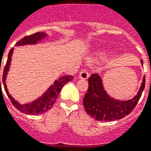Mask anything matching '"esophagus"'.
I'll return each mask as SVG.
<instances>
[{"label": "esophagus", "mask_w": 151, "mask_h": 151, "mask_svg": "<svg viewBox=\"0 0 151 151\" xmlns=\"http://www.w3.org/2000/svg\"><path fill=\"white\" fill-rule=\"evenodd\" d=\"M89 78V73L86 69H83L79 73V78L81 79H87Z\"/></svg>", "instance_id": "1"}]
</instances>
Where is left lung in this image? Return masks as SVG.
I'll list each match as a JSON object with an SVG mask.
<instances>
[{"label": "left lung", "mask_w": 151, "mask_h": 151, "mask_svg": "<svg viewBox=\"0 0 151 151\" xmlns=\"http://www.w3.org/2000/svg\"><path fill=\"white\" fill-rule=\"evenodd\" d=\"M143 66V60H140ZM88 89L83 103L88 115L99 121H112L128 115L140 100L145 87V76L137 95L132 99L119 101L111 97L104 90L98 73H93L88 79Z\"/></svg>", "instance_id": "8db88e82"}]
</instances>
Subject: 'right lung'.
Instances as JSON below:
<instances>
[{
  "mask_svg": "<svg viewBox=\"0 0 151 151\" xmlns=\"http://www.w3.org/2000/svg\"><path fill=\"white\" fill-rule=\"evenodd\" d=\"M48 35L45 32L35 33L34 35L24 37V38H22L21 40H19L18 42L16 43L15 46L17 47L30 45V44H37L41 42L44 39H46ZM14 50V48H11L10 52H9L7 63H6V65L4 67V69L3 78H2L3 79L4 87V90L6 91V93H7V97H9V99L11 100L12 104L18 111L24 113V114L30 115H37L46 113L47 111H48L52 108L54 102L56 101L58 95H59L60 91H61L62 87H64L65 83H67L69 81H71L73 79V77L70 75H66L60 77V78L56 80L53 83L52 85H50V87H48V89L40 97H39L37 99L35 100V101H32V102H30V103L21 104L19 103L18 101L14 99V97L9 93L8 90L7 88V85H6V79H7V73H8L9 70H10L11 57H12V54H13Z\"/></svg>",
  "mask_w": 151,
  "mask_h": 151,
  "instance_id": "add662e5",
  "label": "right lung"
}]
</instances>
